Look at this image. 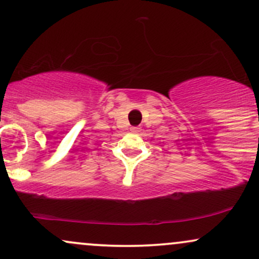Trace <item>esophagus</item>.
<instances>
[{
	"label": "esophagus",
	"mask_w": 259,
	"mask_h": 259,
	"mask_svg": "<svg viewBox=\"0 0 259 259\" xmlns=\"http://www.w3.org/2000/svg\"><path fill=\"white\" fill-rule=\"evenodd\" d=\"M130 130H132V132H133V133H139V132H140V130H141V129H140V127H139V126H133V127H132V129H130Z\"/></svg>",
	"instance_id": "1"
}]
</instances>
